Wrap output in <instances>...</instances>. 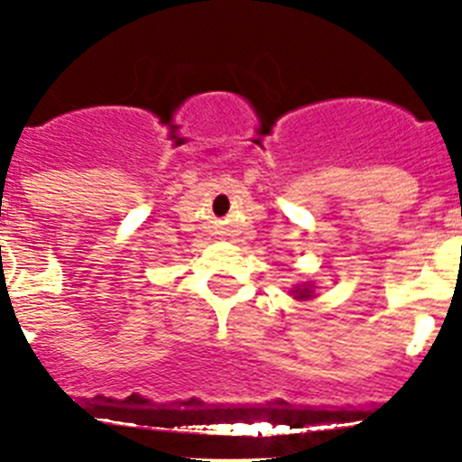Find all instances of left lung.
I'll return each mask as SVG.
<instances>
[{
	"mask_svg": "<svg viewBox=\"0 0 462 462\" xmlns=\"http://www.w3.org/2000/svg\"><path fill=\"white\" fill-rule=\"evenodd\" d=\"M291 296L299 300L314 299V284H300V287H294V290H291Z\"/></svg>",
	"mask_w": 462,
	"mask_h": 462,
	"instance_id": "left-lung-1",
	"label": "left lung"
}]
</instances>
